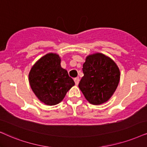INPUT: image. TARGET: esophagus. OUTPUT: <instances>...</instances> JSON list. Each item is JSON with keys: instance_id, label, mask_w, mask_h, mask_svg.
Segmentation results:
<instances>
[{"instance_id": "obj_1", "label": "esophagus", "mask_w": 147, "mask_h": 147, "mask_svg": "<svg viewBox=\"0 0 147 147\" xmlns=\"http://www.w3.org/2000/svg\"><path fill=\"white\" fill-rule=\"evenodd\" d=\"M74 81H75L76 85H77L78 84H79V78H75V79H74Z\"/></svg>"}]
</instances>
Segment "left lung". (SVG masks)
Masks as SVG:
<instances>
[{
	"mask_svg": "<svg viewBox=\"0 0 147 147\" xmlns=\"http://www.w3.org/2000/svg\"><path fill=\"white\" fill-rule=\"evenodd\" d=\"M79 87L90 104L100 105L112 97L120 80V70L111 57L101 53L87 55Z\"/></svg>",
	"mask_w": 147,
	"mask_h": 147,
	"instance_id": "obj_1",
	"label": "left lung"
}]
</instances>
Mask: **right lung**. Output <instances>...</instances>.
<instances>
[{"instance_id":"right-lung-1","label":"right lung","mask_w":147,"mask_h":147,"mask_svg":"<svg viewBox=\"0 0 147 147\" xmlns=\"http://www.w3.org/2000/svg\"><path fill=\"white\" fill-rule=\"evenodd\" d=\"M60 55L49 53L36 61L30 70L28 81L38 99L46 105L62 102L75 82L61 66Z\"/></svg>"}]
</instances>
